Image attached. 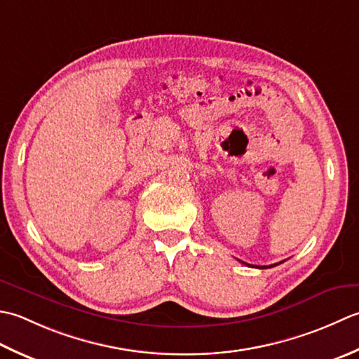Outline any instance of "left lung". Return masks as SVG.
Listing matches in <instances>:
<instances>
[{"instance_id":"left-lung-1","label":"left lung","mask_w":359,"mask_h":359,"mask_svg":"<svg viewBox=\"0 0 359 359\" xmlns=\"http://www.w3.org/2000/svg\"><path fill=\"white\" fill-rule=\"evenodd\" d=\"M277 265V263H274V265H271V266H276ZM271 266H269V268H271ZM257 268H268V266H257Z\"/></svg>"}]
</instances>
